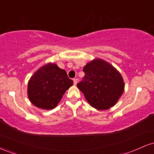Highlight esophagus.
Wrapping results in <instances>:
<instances>
[{
    "mask_svg": "<svg viewBox=\"0 0 154 154\" xmlns=\"http://www.w3.org/2000/svg\"><path fill=\"white\" fill-rule=\"evenodd\" d=\"M73 82H74V85H76L77 84V78H75L73 79Z\"/></svg>",
    "mask_w": 154,
    "mask_h": 154,
    "instance_id": "obj_1",
    "label": "esophagus"
}]
</instances>
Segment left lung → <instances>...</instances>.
Instances as JSON below:
<instances>
[{
  "label": "left lung",
  "mask_w": 154,
  "mask_h": 154,
  "mask_svg": "<svg viewBox=\"0 0 154 154\" xmlns=\"http://www.w3.org/2000/svg\"><path fill=\"white\" fill-rule=\"evenodd\" d=\"M83 81L77 88L92 107L106 110L117 103L125 91L122 76L105 60L95 59L83 67Z\"/></svg>",
  "instance_id": "1"
}]
</instances>
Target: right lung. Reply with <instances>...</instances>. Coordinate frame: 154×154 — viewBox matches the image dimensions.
I'll return each instance as SVG.
<instances>
[{
  "instance_id": "1",
  "label": "right lung",
  "mask_w": 154,
  "mask_h": 154,
  "mask_svg": "<svg viewBox=\"0 0 154 154\" xmlns=\"http://www.w3.org/2000/svg\"><path fill=\"white\" fill-rule=\"evenodd\" d=\"M73 81L64 69L54 63H47L32 75L28 82L27 96L36 107L51 110L58 103Z\"/></svg>"
}]
</instances>
